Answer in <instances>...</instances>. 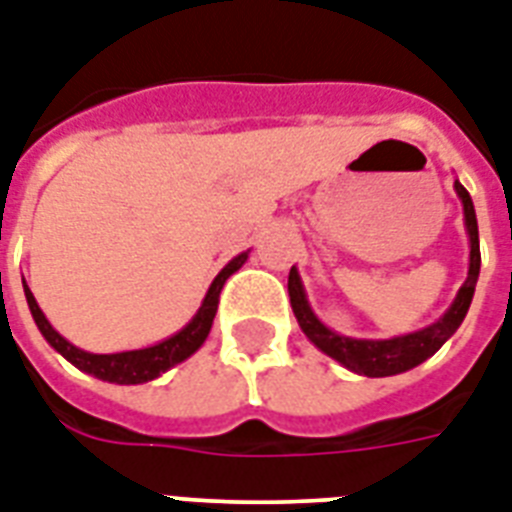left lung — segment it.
<instances>
[{
	"mask_svg": "<svg viewBox=\"0 0 512 512\" xmlns=\"http://www.w3.org/2000/svg\"><path fill=\"white\" fill-rule=\"evenodd\" d=\"M455 191H458L460 202H463L465 215V231H468V244H471V255H468V278L458 289L452 305L444 310L439 321L431 326L410 331V334L392 336V339H352V336H342L331 331L326 323L313 313V307L307 302L305 284L299 278L297 265L289 270V299H292L294 318H297L299 328L305 331V336L326 352L328 357H334L336 363H342L347 371L357 373V376L368 378H384L405 373L415 365H421L423 360H429L447 339L463 323L468 307H471L473 292H476V281H479L481 270V252H479V223H476V210H473L471 194L465 191V186L455 178Z\"/></svg>",
	"mask_w": 512,
	"mask_h": 512,
	"instance_id": "left-lung-1",
	"label": "left lung"
}]
</instances>
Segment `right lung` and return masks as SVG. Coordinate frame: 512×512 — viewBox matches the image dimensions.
<instances>
[{
	"mask_svg": "<svg viewBox=\"0 0 512 512\" xmlns=\"http://www.w3.org/2000/svg\"><path fill=\"white\" fill-rule=\"evenodd\" d=\"M247 257L249 249L242 252V255H236L234 260H228L226 268L213 278V284L207 289L205 299H202V305L194 313V318L181 331H176L168 339H162V342L152 344V347H144V350L112 352V355H94V352H86L81 347H76V344H70L65 336L54 331L52 323L47 321V315L41 313L39 302L31 294L26 281H23V292H26L28 310H31L41 336L47 339L49 347H54V352H60L68 363L76 365L78 371L89 373L94 378H102V381H110V384H147V381H155L157 376L170 371L173 365L184 363L186 357L194 355L205 344L207 334L213 328L215 313H218L220 289L228 281V276H234L236 270L247 263Z\"/></svg>",
	"mask_w": 512,
	"mask_h": 512,
	"instance_id": "right-lung-1",
	"label": "right lung"
}]
</instances>
